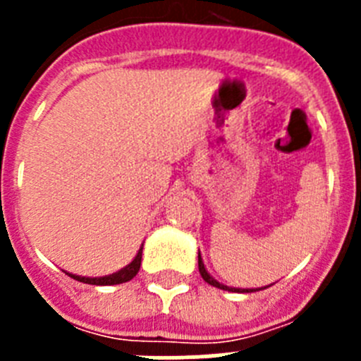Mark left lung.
Segmentation results:
<instances>
[{"label":"left lung","mask_w":361,"mask_h":361,"mask_svg":"<svg viewBox=\"0 0 361 361\" xmlns=\"http://www.w3.org/2000/svg\"><path fill=\"white\" fill-rule=\"evenodd\" d=\"M199 271H200V276H202L206 282L209 283V286H213V288H219V289H224V291H233V293H253V291H260V289H240V288H228V286H224V283L216 282L215 279H213L212 275H209L208 271H206V267H204V262L202 258H200V253H199ZM269 288V286H267ZM266 289V288H262Z\"/></svg>","instance_id":"1"}]
</instances>
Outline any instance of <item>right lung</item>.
Instances as JSON below:
<instances>
[{
    "label": "right lung",
    "mask_w": 361,
    "mask_h": 361,
    "mask_svg": "<svg viewBox=\"0 0 361 361\" xmlns=\"http://www.w3.org/2000/svg\"><path fill=\"white\" fill-rule=\"evenodd\" d=\"M141 260H142V245H141V250L137 251L135 258H133L128 266L123 267V269H119V271H116V273H111V275L95 276V279H90V276H78V275H72V273H66V275L72 276V279L78 280V282L92 283V286H116V283L130 282V280H132L133 276L139 273V267H141Z\"/></svg>",
    "instance_id": "add662e5"
}]
</instances>
